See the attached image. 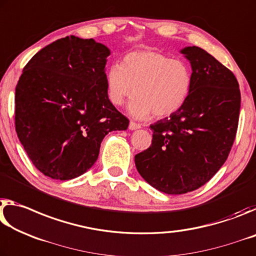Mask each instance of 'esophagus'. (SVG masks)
Wrapping results in <instances>:
<instances>
[{"mask_svg":"<svg viewBox=\"0 0 256 256\" xmlns=\"http://www.w3.org/2000/svg\"><path fill=\"white\" fill-rule=\"evenodd\" d=\"M142 126L137 122H134V121H130V124H129V129H132V130H136V129H140Z\"/></svg>","mask_w":256,"mask_h":256,"instance_id":"1","label":"esophagus"}]
</instances>
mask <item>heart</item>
<instances>
[{
	"mask_svg": "<svg viewBox=\"0 0 256 256\" xmlns=\"http://www.w3.org/2000/svg\"><path fill=\"white\" fill-rule=\"evenodd\" d=\"M192 85V70L186 62L156 51L128 53L121 64L106 70V94L112 104L122 106L134 95L129 106L132 116L156 118L172 116L186 103Z\"/></svg>",
	"mask_w": 256,
	"mask_h": 256,
	"instance_id": "1",
	"label": "heart"
}]
</instances>
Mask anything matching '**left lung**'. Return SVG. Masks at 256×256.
Returning a JSON list of instances; mask_svg holds the SVG:
<instances>
[{
    "mask_svg": "<svg viewBox=\"0 0 256 256\" xmlns=\"http://www.w3.org/2000/svg\"><path fill=\"white\" fill-rule=\"evenodd\" d=\"M182 53L192 69L190 94L170 118L150 126L152 144L135 156L142 177L170 195L198 190L219 171L236 138L240 110L232 71L200 48Z\"/></svg>",
    "mask_w": 256,
    "mask_h": 256,
    "instance_id": "obj_1",
    "label": "left lung"
}]
</instances>
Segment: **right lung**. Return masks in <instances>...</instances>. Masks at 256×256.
I'll list each match as a JSON object with an SVG mask.
<instances>
[{
  "mask_svg": "<svg viewBox=\"0 0 256 256\" xmlns=\"http://www.w3.org/2000/svg\"><path fill=\"white\" fill-rule=\"evenodd\" d=\"M108 56L93 38L66 36L24 66L16 86V132L46 177L69 180L86 172L106 134L128 128V118L106 94Z\"/></svg>",
  "mask_w": 256,
  "mask_h": 256,
  "instance_id": "1",
  "label": "right lung"
}]
</instances>
